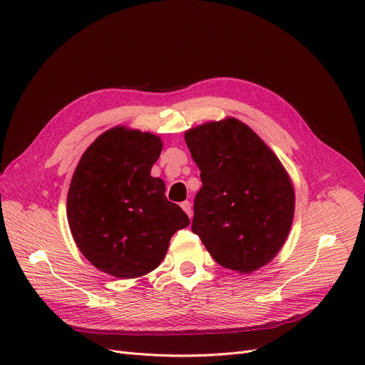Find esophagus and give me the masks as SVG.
<instances>
[{
    "instance_id": "obj_1",
    "label": "esophagus",
    "mask_w": 365,
    "mask_h": 365,
    "mask_svg": "<svg viewBox=\"0 0 365 365\" xmlns=\"http://www.w3.org/2000/svg\"><path fill=\"white\" fill-rule=\"evenodd\" d=\"M180 207L183 208V211H185L189 217H192V204H190L189 201H183V202L180 204Z\"/></svg>"
}]
</instances>
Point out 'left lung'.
Segmentation results:
<instances>
[{"mask_svg": "<svg viewBox=\"0 0 365 365\" xmlns=\"http://www.w3.org/2000/svg\"><path fill=\"white\" fill-rule=\"evenodd\" d=\"M201 170L192 232L225 269L248 274L270 262L295 212L292 182L277 155L245 123L227 117L186 130Z\"/></svg>", "mask_w": 365, "mask_h": 365, "instance_id": "left-lung-1", "label": "left lung"}]
</instances>
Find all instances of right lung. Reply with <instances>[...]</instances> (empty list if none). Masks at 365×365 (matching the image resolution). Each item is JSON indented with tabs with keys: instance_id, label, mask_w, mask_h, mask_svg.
Returning a JSON list of instances; mask_svg holds the SVG:
<instances>
[{
	"instance_id": "obj_1",
	"label": "right lung",
	"mask_w": 365,
	"mask_h": 365,
	"mask_svg": "<svg viewBox=\"0 0 365 365\" xmlns=\"http://www.w3.org/2000/svg\"><path fill=\"white\" fill-rule=\"evenodd\" d=\"M158 136L113 128L83 153L67 193V220L78 248L96 269L118 279L153 272L189 217L151 176Z\"/></svg>"
}]
</instances>
